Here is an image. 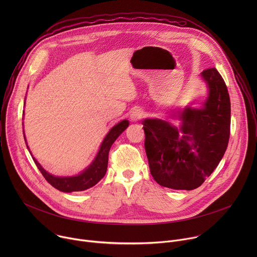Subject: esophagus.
<instances>
[{
	"label": "esophagus",
	"mask_w": 257,
	"mask_h": 257,
	"mask_svg": "<svg viewBox=\"0 0 257 257\" xmlns=\"http://www.w3.org/2000/svg\"><path fill=\"white\" fill-rule=\"evenodd\" d=\"M143 117H144V112L140 108H134L130 115V118L132 121H138Z\"/></svg>",
	"instance_id": "esophagus-1"
}]
</instances>
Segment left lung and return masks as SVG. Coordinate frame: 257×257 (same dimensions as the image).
<instances>
[{"label":"left lung","mask_w":257,"mask_h":257,"mask_svg":"<svg viewBox=\"0 0 257 257\" xmlns=\"http://www.w3.org/2000/svg\"><path fill=\"white\" fill-rule=\"evenodd\" d=\"M208 96L202 108L186 107L180 127L145 119L144 148L151 174L160 185L176 190L199 187L225 155L230 138L231 101L215 68L201 72Z\"/></svg>","instance_id":"left-lung-1"}]
</instances>
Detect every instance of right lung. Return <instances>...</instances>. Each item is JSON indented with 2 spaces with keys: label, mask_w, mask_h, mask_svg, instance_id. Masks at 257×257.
<instances>
[{
  "label": "right lung",
  "mask_w": 257,
  "mask_h": 257,
  "mask_svg": "<svg viewBox=\"0 0 257 257\" xmlns=\"http://www.w3.org/2000/svg\"><path fill=\"white\" fill-rule=\"evenodd\" d=\"M128 120H123L117 125H115L109 132L104 137L99 151L91 163V165L86 168L82 173L77 176L73 177H56L48 173L33 157V161L41 171L45 179L50 183V184L56 189L62 192H73V191H83L92 186L103 178L107 168V160H108V152L111 149L112 144L119 137V135L128 127ZM25 139V138H24ZM28 149V146H27ZM29 150V149H28Z\"/></svg>",
  "instance_id": "1"
}]
</instances>
